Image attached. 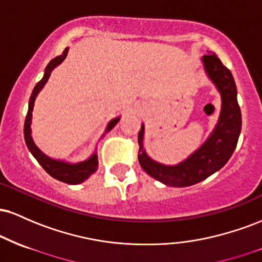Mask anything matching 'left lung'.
<instances>
[{"mask_svg":"<svg viewBox=\"0 0 262 262\" xmlns=\"http://www.w3.org/2000/svg\"><path fill=\"white\" fill-rule=\"evenodd\" d=\"M204 73L221 95L218 122L200 148L176 165H165L154 160L144 148L145 125L138 134V160L148 175L171 187H187L203 181L221 170L229 161L242 132V112L237 104V91L233 75L214 53L202 58Z\"/></svg>","mask_w":262,"mask_h":262,"instance_id":"8db88e82","label":"left lung"}]
</instances>
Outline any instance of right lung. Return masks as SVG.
Masks as SVG:
<instances>
[{"mask_svg": "<svg viewBox=\"0 0 262 262\" xmlns=\"http://www.w3.org/2000/svg\"><path fill=\"white\" fill-rule=\"evenodd\" d=\"M69 48H65V50L62 52L61 55L54 58L49 64L47 65L44 70V75L41 77V80L35 85L34 89H33V92L31 95V98H29L28 102V112H27L26 116V122H25V140L27 144V148H28L29 151L32 152V155L34 156L35 160H37L40 166L49 173L50 176L54 177V179L59 180V181L69 183V185H79V183H82L85 180L89 179L92 173H95L98 169V159H97V151H93L90 158H87L86 160L79 161V162H70L66 160H60V159H54L44 154L40 149L35 145L34 140H33L32 137V117H33V108H34V102L39 92L43 90L45 83L49 80L50 75H52L53 70L61 64L64 61L66 55H68ZM121 117H117V118L111 119L108 122L106 129H104V133L101 135V138L104 137V134L108 133L110 130L116 127L117 123L119 122Z\"/></svg>", "mask_w": 262, "mask_h": 262, "instance_id": "add662e5", "label": "right lung"}]
</instances>
